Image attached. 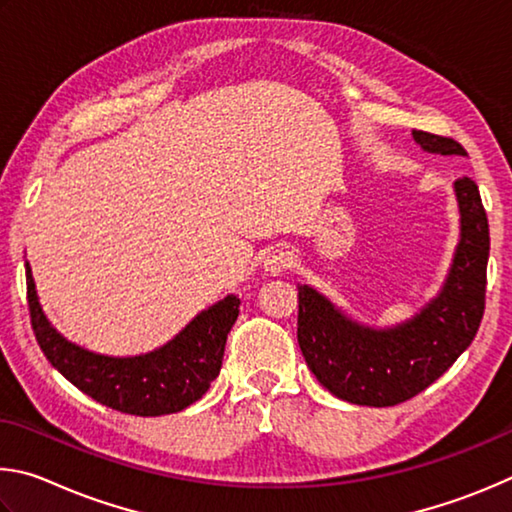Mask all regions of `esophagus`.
<instances>
[{
    "label": "esophagus",
    "mask_w": 512,
    "mask_h": 512,
    "mask_svg": "<svg viewBox=\"0 0 512 512\" xmlns=\"http://www.w3.org/2000/svg\"><path fill=\"white\" fill-rule=\"evenodd\" d=\"M263 267L270 276H281L283 272H288L292 267V251H288V249L272 251V254L265 258Z\"/></svg>",
    "instance_id": "34e87169"
}]
</instances>
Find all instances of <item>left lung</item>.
Wrapping results in <instances>:
<instances>
[{"mask_svg":"<svg viewBox=\"0 0 512 512\" xmlns=\"http://www.w3.org/2000/svg\"><path fill=\"white\" fill-rule=\"evenodd\" d=\"M420 148L468 155L459 141L414 130ZM461 240L441 294L414 319L393 328H369L348 319L324 294L299 285V346L315 378L353 405L393 407L418 396L472 344L486 308L490 254L488 215L470 177L454 182Z\"/></svg>","mask_w":512,"mask_h":512,"instance_id":"obj_1","label":"left lung"}]
</instances>
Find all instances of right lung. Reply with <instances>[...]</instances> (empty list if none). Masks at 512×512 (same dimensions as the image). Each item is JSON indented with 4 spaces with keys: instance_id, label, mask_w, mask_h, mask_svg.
I'll return each instance as SVG.
<instances>
[{
    "instance_id": "obj_1",
    "label": "right lung",
    "mask_w": 512,
    "mask_h": 512,
    "mask_svg": "<svg viewBox=\"0 0 512 512\" xmlns=\"http://www.w3.org/2000/svg\"><path fill=\"white\" fill-rule=\"evenodd\" d=\"M26 299L35 339L53 369L89 398L132 416L182 411L209 391L218 378L224 344L238 319L240 299L229 294L202 310L182 333L157 351L134 357H107L67 342L49 324L26 263Z\"/></svg>"
}]
</instances>
